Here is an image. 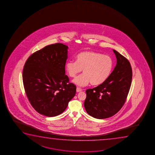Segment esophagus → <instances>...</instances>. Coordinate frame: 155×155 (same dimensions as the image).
I'll use <instances>...</instances> for the list:
<instances>
[{"label": "esophagus", "mask_w": 155, "mask_h": 155, "mask_svg": "<svg viewBox=\"0 0 155 155\" xmlns=\"http://www.w3.org/2000/svg\"><path fill=\"white\" fill-rule=\"evenodd\" d=\"M82 91V89H81V88H79V87H77V92H80V91Z\"/></svg>", "instance_id": "34e87169"}]
</instances>
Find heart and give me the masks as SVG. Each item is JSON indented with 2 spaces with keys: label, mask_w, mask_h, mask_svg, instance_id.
I'll list each match as a JSON object with an SVG mask.
<instances>
[{
  "label": "heart",
  "mask_w": 155,
  "mask_h": 155,
  "mask_svg": "<svg viewBox=\"0 0 155 155\" xmlns=\"http://www.w3.org/2000/svg\"><path fill=\"white\" fill-rule=\"evenodd\" d=\"M113 61L108 55L92 51L78 53L76 62L69 61L65 69L69 77L75 78L83 69L84 74L74 81L79 86H86L89 83L93 86L101 85L108 78L112 71Z\"/></svg>",
  "instance_id": "b5f03b06"
}]
</instances>
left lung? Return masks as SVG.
Returning a JSON list of instances; mask_svg holds the SVG:
<instances>
[{
	"mask_svg": "<svg viewBox=\"0 0 155 155\" xmlns=\"http://www.w3.org/2000/svg\"><path fill=\"white\" fill-rule=\"evenodd\" d=\"M117 65L103 84L86 90L84 107L87 113L98 119L117 114L125 103L131 85L132 71L129 60L117 51Z\"/></svg>",
	"mask_w": 155,
	"mask_h": 155,
	"instance_id": "left-lung-1",
	"label": "left lung"
}]
</instances>
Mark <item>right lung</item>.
<instances>
[{
    "mask_svg": "<svg viewBox=\"0 0 155 155\" xmlns=\"http://www.w3.org/2000/svg\"><path fill=\"white\" fill-rule=\"evenodd\" d=\"M68 47L62 43L47 45L33 53L24 66L23 81L32 107L49 117L64 112L76 93V86L65 74Z\"/></svg>",
    "mask_w": 155,
    "mask_h": 155,
    "instance_id": "obj_1",
    "label": "right lung"
}]
</instances>
